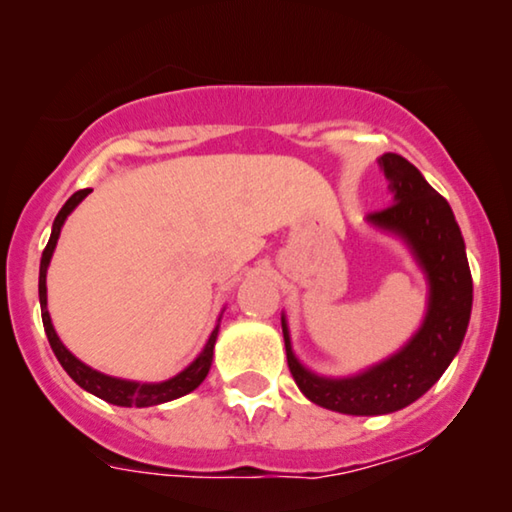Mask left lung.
<instances>
[{
  "instance_id": "8db88e82",
  "label": "left lung",
  "mask_w": 512,
  "mask_h": 512,
  "mask_svg": "<svg viewBox=\"0 0 512 512\" xmlns=\"http://www.w3.org/2000/svg\"><path fill=\"white\" fill-rule=\"evenodd\" d=\"M377 163L389 179L394 205L373 212L368 221L403 237L422 265L429 282V307L419 331L401 352L359 375L321 377L296 359L282 317L286 361L298 389L312 403L342 415H387L424 396L459 352L473 305L464 237L447 200L398 153H384Z\"/></svg>"
}]
</instances>
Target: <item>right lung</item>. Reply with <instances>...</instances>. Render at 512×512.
Returning a JSON list of instances; mask_svg holds the SVG:
<instances>
[{
    "label": "right lung",
    "instance_id": "1",
    "mask_svg": "<svg viewBox=\"0 0 512 512\" xmlns=\"http://www.w3.org/2000/svg\"><path fill=\"white\" fill-rule=\"evenodd\" d=\"M88 193H90V188L76 191L72 198H69L65 205H62V209L53 221L51 240H48L44 254H41V265H39L41 321H44V331H46L48 342H51L53 354L58 356L60 366L67 370V375L72 377V380L79 384L81 389L90 391V394H95L97 398H102V401H107V403L123 405V408H151V405H160V403L174 401V398H179V396L191 394L193 389L200 387L202 380H205L207 373H209V368H212L214 342H216V335H219V326L214 328L212 335H209L205 349H202L200 356L191 363V366L181 370L179 375H174L172 380L153 382V384L121 380V377H111V375L97 373V370H93L90 366H86L83 361L76 359V356L69 352L65 345H62L58 333H55V328L51 324V314H48V310H46V270H48V263H51L55 244H58L62 223L67 221V216L74 212V207L79 205V202L86 198Z\"/></svg>",
    "mask_w": 512,
    "mask_h": 512
}]
</instances>
